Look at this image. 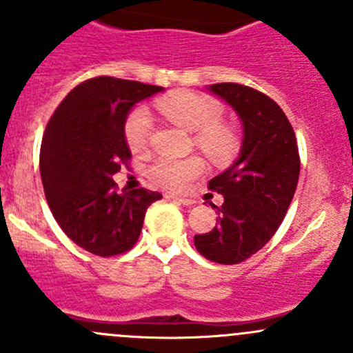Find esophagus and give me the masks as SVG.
Listing matches in <instances>:
<instances>
[{
  "instance_id": "esophagus-1",
  "label": "esophagus",
  "mask_w": 353,
  "mask_h": 353,
  "mask_svg": "<svg viewBox=\"0 0 353 353\" xmlns=\"http://www.w3.org/2000/svg\"><path fill=\"white\" fill-rule=\"evenodd\" d=\"M165 198L174 199V201H179L181 205H186V206H191L196 203L193 198H183V196H177V194H165Z\"/></svg>"
}]
</instances>
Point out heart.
I'll return each mask as SVG.
<instances>
[{"label": "heart", "instance_id": "1", "mask_svg": "<svg viewBox=\"0 0 353 353\" xmlns=\"http://www.w3.org/2000/svg\"><path fill=\"white\" fill-rule=\"evenodd\" d=\"M157 108L165 117L179 124L184 130L196 133V145L213 162H230L241 148L239 131L230 124L222 123L223 109L213 99L193 92H179L157 102ZM154 131V121L147 108H137L128 116L124 133L130 147L134 152L147 148ZM205 170L201 159H172L159 157L150 167L148 176L160 186L172 191H181L196 179Z\"/></svg>", "mask_w": 353, "mask_h": 353}]
</instances>
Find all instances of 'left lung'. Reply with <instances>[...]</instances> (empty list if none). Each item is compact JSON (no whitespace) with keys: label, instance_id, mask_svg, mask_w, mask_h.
Returning <instances> with one entry per match:
<instances>
[{"label":"left lung","instance_id":"left-lung-1","mask_svg":"<svg viewBox=\"0 0 353 353\" xmlns=\"http://www.w3.org/2000/svg\"><path fill=\"white\" fill-rule=\"evenodd\" d=\"M210 94L225 101L243 123V145L236 162L208 183L223 196L212 232L194 236L205 258L237 265L259 251L294 198L301 170L297 141L285 112L263 92L239 83H215Z\"/></svg>","mask_w":353,"mask_h":353}]
</instances>
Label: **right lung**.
Instances as JSON below:
<instances>
[{
    "mask_svg": "<svg viewBox=\"0 0 353 353\" xmlns=\"http://www.w3.org/2000/svg\"><path fill=\"white\" fill-rule=\"evenodd\" d=\"M141 81L97 77L77 85L54 110L41 145L46 199L63 232L92 254L116 256L138 241L147 208L162 194L117 191L112 176L131 159L130 110L162 92Z\"/></svg>",
    "mask_w": 353,
    "mask_h": 353,
    "instance_id": "1",
    "label": "right lung"
}]
</instances>
